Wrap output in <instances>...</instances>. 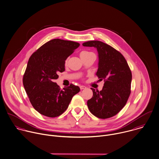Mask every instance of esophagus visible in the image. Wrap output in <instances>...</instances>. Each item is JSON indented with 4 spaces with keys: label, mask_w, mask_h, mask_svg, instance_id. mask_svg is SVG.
Instances as JSON below:
<instances>
[{
    "label": "esophagus",
    "mask_w": 159,
    "mask_h": 159,
    "mask_svg": "<svg viewBox=\"0 0 159 159\" xmlns=\"http://www.w3.org/2000/svg\"><path fill=\"white\" fill-rule=\"evenodd\" d=\"M80 89H81V90H83V89H86V86H80Z\"/></svg>",
    "instance_id": "obj_1"
}]
</instances>
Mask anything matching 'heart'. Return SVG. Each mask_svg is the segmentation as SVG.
I'll list each match as a JSON object with an SVG mask.
<instances>
[{
    "label": "heart",
    "mask_w": 159,
    "mask_h": 159,
    "mask_svg": "<svg viewBox=\"0 0 159 159\" xmlns=\"http://www.w3.org/2000/svg\"><path fill=\"white\" fill-rule=\"evenodd\" d=\"M90 53L89 52H88V51H83V52H81V53H80V55H85V54H87V53Z\"/></svg>",
    "instance_id": "obj_1"
}]
</instances>
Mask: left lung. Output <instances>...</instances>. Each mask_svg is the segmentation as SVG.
<instances>
[{
	"label": "left lung",
	"instance_id": "obj_1",
	"mask_svg": "<svg viewBox=\"0 0 159 159\" xmlns=\"http://www.w3.org/2000/svg\"><path fill=\"white\" fill-rule=\"evenodd\" d=\"M94 47L98 52L96 75L105 83L101 91L91 88L93 98L87 102L90 111L96 116L106 119L116 115L125 106L130 95L132 74L123 55L110 46L99 41L83 44Z\"/></svg>",
	"mask_w": 159,
	"mask_h": 159
}]
</instances>
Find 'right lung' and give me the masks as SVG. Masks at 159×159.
Segmentation results:
<instances>
[{
	"instance_id": "obj_1",
	"label": "right lung",
	"mask_w": 159,
	"mask_h": 159,
	"mask_svg": "<svg viewBox=\"0 0 159 159\" xmlns=\"http://www.w3.org/2000/svg\"><path fill=\"white\" fill-rule=\"evenodd\" d=\"M80 46L71 41L54 39L39 48L30 57L23 83L31 104L39 113L56 117L68 108L80 89L72 84L62 90L53 82L65 71L66 58Z\"/></svg>"
}]
</instances>
